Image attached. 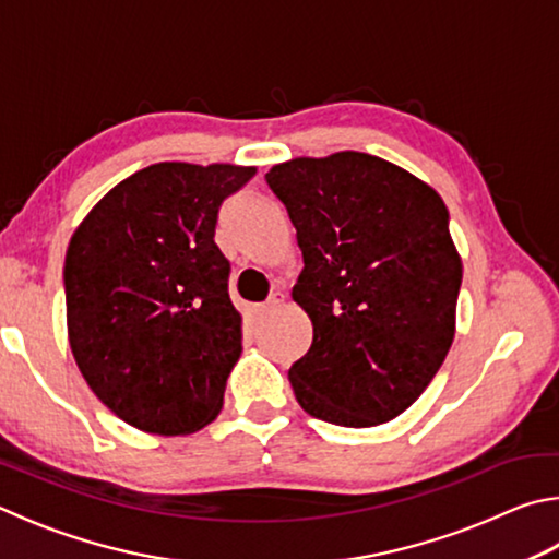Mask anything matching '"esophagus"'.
Returning a JSON list of instances; mask_svg holds the SVG:
<instances>
[{"label": "esophagus", "instance_id": "34e87169", "mask_svg": "<svg viewBox=\"0 0 559 559\" xmlns=\"http://www.w3.org/2000/svg\"><path fill=\"white\" fill-rule=\"evenodd\" d=\"M283 300H286V296H283V293H273V296L266 302H261V306L253 308V318H257V320L269 318L271 312H276L283 306Z\"/></svg>", "mask_w": 559, "mask_h": 559}]
</instances>
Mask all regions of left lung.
<instances>
[{"mask_svg":"<svg viewBox=\"0 0 559 559\" xmlns=\"http://www.w3.org/2000/svg\"><path fill=\"white\" fill-rule=\"evenodd\" d=\"M302 251L293 300L312 344L288 379L300 408L373 428L420 399L454 340L462 259L428 182L379 156L340 151L266 174Z\"/></svg>","mask_w":559,"mask_h":559,"instance_id":"8db88e82","label":"left lung"}]
</instances>
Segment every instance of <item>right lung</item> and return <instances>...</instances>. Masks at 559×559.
Returning a JSON list of instances; mask_svg holds the SVG:
<instances>
[{
    "label": "right lung",
    "instance_id": "right-lung-1",
    "mask_svg": "<svg viewBox=\"0 0 559 559\" xmlns=\"http://www.w3.org/2000/svg\"><path fill=\"white\" fill-rule=\"evenodd\" d=\"M253 166L164 160L117 182L66 251L68 342L90 389L131 428L198 432L241 357V314L215 245L222 200Z\"/></svg>",
    "mask_w": 559,
    "mask_h": 559
}]
</instances>
